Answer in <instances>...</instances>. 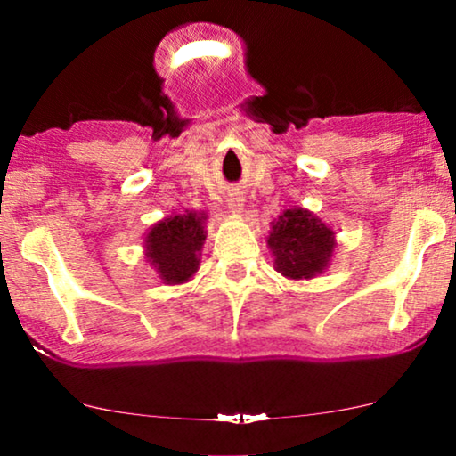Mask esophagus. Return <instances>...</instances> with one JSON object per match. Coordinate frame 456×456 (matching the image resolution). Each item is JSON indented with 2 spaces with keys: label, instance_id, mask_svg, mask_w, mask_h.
Masks as SVG:
<instances>
[{
  "label": "esophagus",
  "instance_id": "34e87169",
  "mask_svg": "<svg viewBox=\"0 0 456 456\" xmlns=\"http://www.w3.org/2000/svg\"><path fill=\"white\" fill-rule=\"evenodd\" d=\"M228 208L232 214H240V211L245 209V199H242L240 195H232L228 199Z\"/></svg>",
  "mask_w": 456,
  "mask_h": 456
}]
</instances>
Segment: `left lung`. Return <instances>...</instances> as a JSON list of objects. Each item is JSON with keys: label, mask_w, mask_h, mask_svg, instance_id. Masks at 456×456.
I'll return each instance as SVG.
<instances>
[{"label": "left lung", "mask_w": 456, "mask_h": 456, "mask_svg": "<svg viewBox=\"0 0 456 456\" xmlns=\"http://www.w3.org/2000/svg\"><path fill=\"white\" fill-rule=\"evenodd\" d=\"M267 247L273 267L290 280H309L326 270L332 257L334 232L309 209H286L272 222Z\"/></svg>", "instance_id": "left-lung-1"}]
</instances>
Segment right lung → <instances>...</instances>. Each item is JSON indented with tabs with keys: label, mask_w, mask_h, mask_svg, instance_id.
<instances>
[{
	"label": "right lung",
	"mask_w": 456,
	"mask_h": 456,
	"mask_svg": "<svg viewBox=\"0 0 456 456\" xmlns=\"http://www.w3.org/2000/svg\"><path fill=\"white\" fill-rule=\"evenodd\" d=\"M208 216L197 211L170 216L145 236V257L164 284H183L195 276L205 242Z\"/></svg>",
	"instance_id": "1"
}]
</instances>
